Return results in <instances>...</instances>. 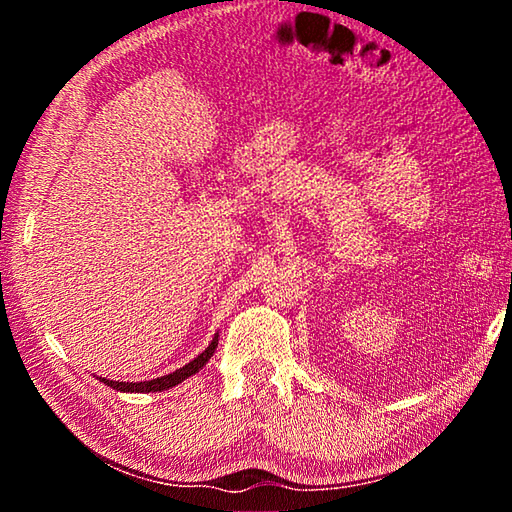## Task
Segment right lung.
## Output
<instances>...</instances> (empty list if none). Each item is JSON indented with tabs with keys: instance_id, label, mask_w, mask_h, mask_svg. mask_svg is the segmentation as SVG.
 <instances>
[{
	"instance_id": "1",
	"label": "right lung",
	"mask_w": 512,
	"mask_h": 512,
	"mask_svg": "<svg viewBox=\"0 0 512 512\" xmlns=\"http://www.w3.org/2000/svg\"><path fill=\"white\" fill-rule=\"evenodd\" d=\"M216 345H219V334H214L212 343L207 345V348L194 357L189 363H185L183 368H178L176 372H169V375L164 377H155L149 381H112L106 377H97L103 384L110 386L112 391H119V393H162V391H169V388L183 384L185 379H189L192 375H196L198 370H203V366L207 361L212 359V354L216 350Z\"/></svg>"
}]
</instances>
